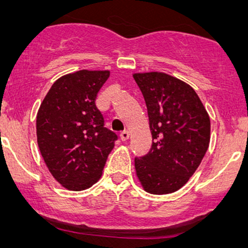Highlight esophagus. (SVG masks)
I'll use <instances>...</instances> for the list:
<instances>
[{
    "instance_id": "34e87169",
    "label": "esophagus",
    "mask_w": 248,
    "mask_h": 248,
    "mask_svg": "<svg viewBox=\"0 0 248 248\" xmlns=\"http://www.w3.org/2000/svg\"><path fill=\"white\" fill-rule=\"evenodd\" d=\"M120 137H121V140H122V141H126L127 139L130 138V132H128V131H124V132H122Z\"/></svg>"
}]
</instances>
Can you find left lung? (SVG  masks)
Here are the masks:
<instances>
[{
  "label": "left lung",
  "instance_id": "1",
  "mask_svg": "<svg viewBox=\"0 0 248 248\" xmlns=\"http://www.w3.org/2000/svg\"><path fill=\"white\" fill-rule=\"evenodd\" d=\"M152 134L150 151L135 158L145 192L168 194L183 187L201 164L210 143V117L195 90L164 72L134 73Z\"/></svg>",
  "mask_w": 248,
  "mask_h": 248
}]
</instances>
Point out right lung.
I'll return each mask as SVG.
<instances>
[{
    "instance_id": "1",
    "label": "right lung",
    "mask_w": 248,
    "mask_h": 248,
    "mask_svg": "<svg viewBox=\"0 0 248 248\" xmlns=\"http://www.w3.org/2000/svg\"><path fill=\"white\" fill-rule=\"evenodd\" d=\"M109 71L80 70L57 79L37 113V142L61 185L82 191L99 181L117 135L104 127L96 106Z\"/></svg>"
}]
</instances>
